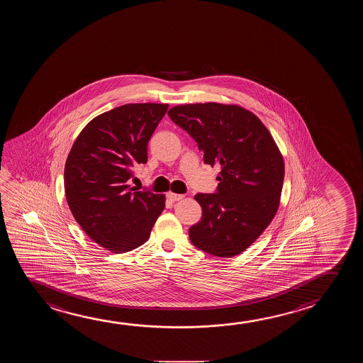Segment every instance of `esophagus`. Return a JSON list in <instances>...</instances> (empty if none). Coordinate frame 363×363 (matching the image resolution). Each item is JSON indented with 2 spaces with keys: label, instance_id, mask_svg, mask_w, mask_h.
I'll return each mask as SVG.
<instances>
[{
  "label": "esophagus",
  "instance_id": "1",
  "mask_svg": "<svg viewBox=\"0 0 363 363\" xmlns=\"http://www.w3.org/2000/svg\"><path fill=\"white\" fill-rule=\"evenodd\" d=\"M169 201H172V202H176V201L182 200L184 199V195H179V194H174V192H169L167 195Z\"/></svg>",
  "mask_w": 363,
  "mask_h": 363
}]
</instances>
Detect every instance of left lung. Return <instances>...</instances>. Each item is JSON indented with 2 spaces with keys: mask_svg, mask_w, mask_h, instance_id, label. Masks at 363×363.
I'll use <instances>...</instances> for the list:
<instances>
[{
  "mask_svg": "<svg viewBox=\"0 0 363 363\" xmlns=\"http://www.w3.org/2000/svg\"><path fill=\"white\" fill-rule=\"evenodd\" d=\"M192 137L207 164H220L215 194H197L199 223L189 227L192 245L216 257H233L257 240L279 210L284 163L257 116L240 106L216 102L168 111Z\"/></svg>",
  "mask_w": 363,
  "mask_h": 363,
  "instance_id": "obj_1",
  "label": "left lung"
}]
</instances>
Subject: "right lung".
<instances>
[{"label": "right lung", "mask_w": 363, "mask_h": 363, "mask_svg": "<svg viewBox=\"0 0 363 363\" xmlns=\"http://www.w3.org/2000/svg\"><path fill=\"white\" fill-rule=\"evenodd\" d=\"M130 104L97 116L76 138L65 164L69 210L86 235L111 252L147 241L164 196L130 187L133 167L147 162V145L167 111Z\"/></svg>", "instance_id": "1"}]
</instances>
